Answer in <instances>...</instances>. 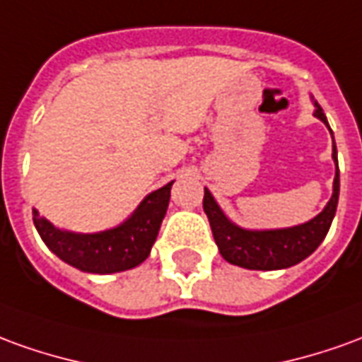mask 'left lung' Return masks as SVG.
<instances>
[{
    "mask_svg": "<svg viewBox=\"0 0 362 362\" xmlns=\"http://www.w3.org/2000/svg\"><path fill=\"white\" fill-rule=\"evenodd\" d=\"M315 107L317 110L313 115L329 127L322 107L317 103ZM333 158L337 163L335 143H333ZM337 199H339V168L335 170L333 196L327 202L325 209L320 216L313 217L312 221L298 225V227L274 229V231L241 229L223 216V211L219 209L207 188L204 192V211L209 219L211 233L219 247V252L227 262L251 270H278L294 267L320 247V243L329 231L335 209H337Z\"/></svg>",
    "mask_w": 362,
    "mask_h": 362,
    "instance_id": "obj_1",
    "label": "left lung"
}]
</instances>
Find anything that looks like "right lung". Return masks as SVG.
<instances>
[{
    "label": "right lung",
    "instance_id": "obj_1",
    "mask_svg": "<svg viewBox=\"0 0 362 362\" xmlns=\"http://www.w3.org/2000/svg\"><path fill=\"white\" fill-rule=\"evenodd\" d=\"M170 188L173 182L148 194L125 223L102 233L80 235L60 231L42 219L37 209L33 211V221L40 239L58 259L93 274L121 272L137 267L148 257L170 202Z\"/></svg>",
    "mask_w": 362,
    "mask_h": 362
}]
</instances>
